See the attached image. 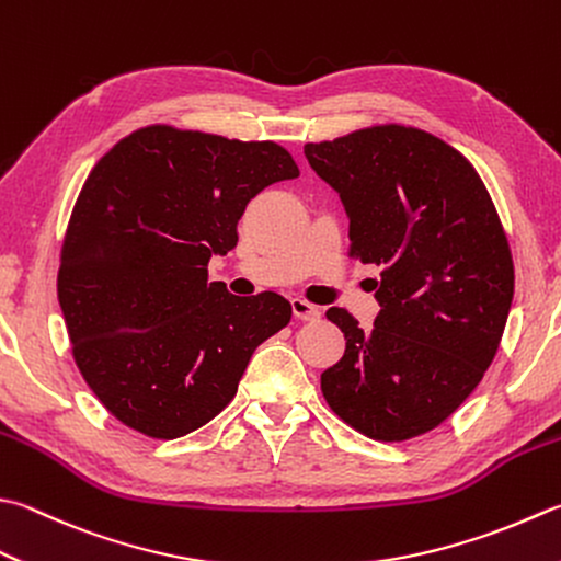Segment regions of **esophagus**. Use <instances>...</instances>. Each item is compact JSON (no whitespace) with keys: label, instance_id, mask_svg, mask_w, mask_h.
<instances>
[{"label":"esophagus","instance_id":"1","mask_svg":"<svg viewBox=\"0 0 561 561\" xmlns=\"http://www.w3.org/2000/svg\"><path fill=\"white\" fill-rule=\"evenodd\" d=\"M290 305H293V314L298 317V320H305V322L320 320V310H317L314 305H310L308 300H302V298H293V300H290Z\"/></svg>","mask_w":561,"mask_h":561}]
</instances>
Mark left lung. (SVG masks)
<instances>
[{"mask_svg": "<svg viewBox=\"0 0 561 561\" xmlns=\"http://www.w3.org/2000/svg\"><path fill=\"white\" fill-rule=\"evenodd\" d=\"M305 158L340 193L348 256L380 268L371 332L327 310L346 348L324 400L371 439L425 435L481 383L508 320L515 271L493 199L467 158L412 126L308 144Z\"/></svg>", "mask_w": 561, "mask_h": 561, "instance_id": "8db88e82", "label": "left lung"}]
</instances>
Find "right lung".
Masks as SVG:
<instances>
[{"mask_svg": "<svg viewBox=\"0 0 561 561\" xmlns=\"http://www.w3.org/2000/svg\"><path fill=\"white\" fill-rule=\"evenodd\" d=\"M300 171L273 141L156 124L84 181L60 251L58 302L92 393L141 435L175 439L237 396L251 354L290 322L278 293L231 295L207 263L247 205Z\"/></svg>", "mask_w": 561, "mask_h": 561, "instance_id": "1", "label": "right lung"}]
</instances>
